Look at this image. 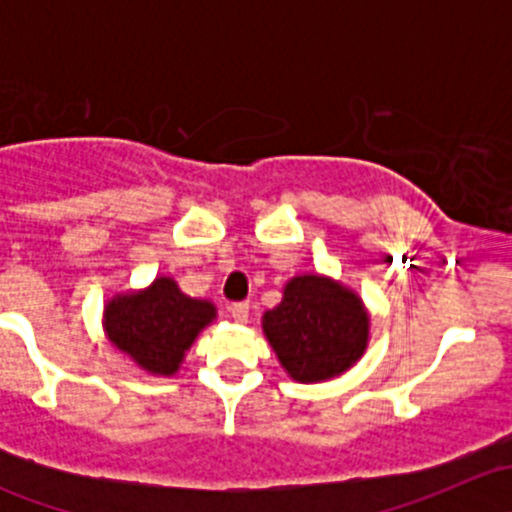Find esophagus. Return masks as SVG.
<instances>
[{
	"label": "esophagus",
	"mask_w": 512,
	"mask_h": 512,
	"mask_svg": "<svg viewBox=\"0 0 512 512\" xmlns=\"http://www.w3.org/2000/svg\"><path fill=\"white\" fill-rule=\"evenodd\" d=\"M230 314H232V319H235L237 324H245L247 317H250V304H247V302H235L230 307Z\"/></svg>",
	"instance_id": "34e87169"
}]
</instances>
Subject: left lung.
Returning a JSON list of instances; mask_svg holds the SVG:
<instances>
[{"label": "left lung", "instance_id": "8db88e82", "mask_svg": "<svg viewBox=\"0 0 512 512\" xmlns=\"http://www.w3.org/2000/svg\"><path fill=\"white\" fill-rule=\"evenodd\" d=\"M267 342L294 381L344 374L369 342V314L352 289L319 275L287 282L285 297L262 317Z\"/></svg>", "mask_w": 512, "mask_h": 512}]
</instances>
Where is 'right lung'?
<instances>
[{"label":"right lung","instance_id":"add662e5","mask_svg":"<svg viewBox=\"0 0 512 512\" xmlns=\"http://www.w3.org/2000/svg\"><path fill=\"white\" fill-rule=\"evenodd\" d=\"M213 319V302L188 297L170 277H158L138 294H116L103 312L106 334L116 349L160 376L178 371L200 329Z\"/></svg>","mask_w":512,"mask_h":512}]
</instances>
